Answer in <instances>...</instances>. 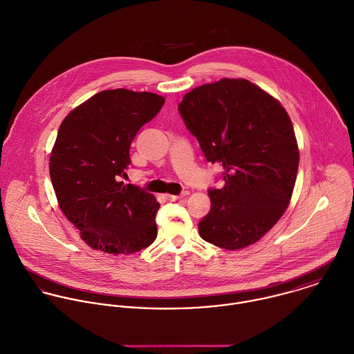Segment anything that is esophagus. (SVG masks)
Masks as SVG:
<instances>
[{
  "label": "esophagus",
  "mask_w": 354,
  "mask_h": 354,
  "mask_svg": "<svg viewBox=\"0 0 354 354\" xmlns=\"http://www.w3.org/2000/svg\"><path fill=\"white\" fill-rule=\"evenodd\" d=\"M189 195V192L188 191H185V192H183L181 195H169V194H166L165 195V198L167 199V201H170V202H176V201H181V199H184L185 196H188Z\"/></svg>",
  "instance_id": "obj_1"
}]
</instances>
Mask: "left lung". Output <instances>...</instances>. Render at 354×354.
<instances>
[{"label":"left lung","mask_w":354,"mask_h":354,"mask_svg":"<svg viewBox=\"0 0 354 354\" xmlns=\"http://www.w3.org/2000/svg\"><path fill=\"white\" fill-rule=\"evenodd\" d=\"M187 129L224 187L209 189L199 235L227 250L261 239L285 213L295 188L299 148L278 100L246 79H221L187 93L178 105Z\"/></svg>","instance_id":"8db88e82"}]
</instances>
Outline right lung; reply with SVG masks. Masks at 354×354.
Wrapping results in <instances>:
<instances>
[{"label":"right lung","mask_w":354,"mask_h":354,"mask_svg":"<svg viewBox=\"0 0 354 354\" xmlns=\"http://www.w3.org/2000/svg\"><path fill=\"white\" fill-rule=\"evenodd\" d=\"M165 98L126 88L101 91L64 119L50 156L59 209L94 250L113 256L148 248L158 235L155 196L123 184L130 145Z\"/></svg>","instance_id":"obj_1"}]
</instances>
